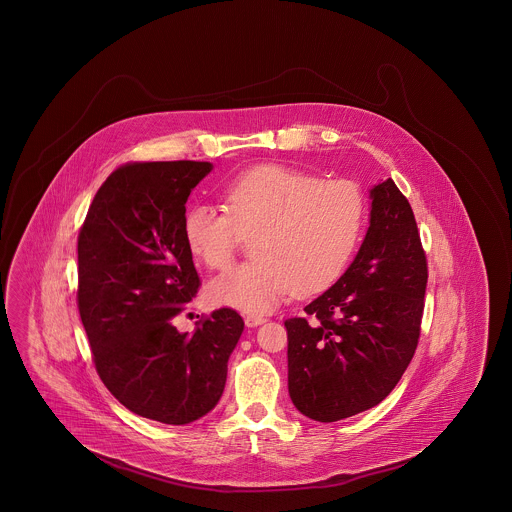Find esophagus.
Here are the masks:
<instances>
[{
  "instance_id": "obj_1",
  "label": "esophagus",
  "mask_w": 512,
  "mask_h": 512,
  "mask_svg": "<svg viewBox=\"0 0 512 512\" xmlns=\"http://www.w3.org/2000/svg\"><path fill=\"white\" fill-rule=\"evenodd\" d=\"M264 322H266L264 316H246V318H244L246 327H258V325H262Z\"/></svg>"
}]
</instances>
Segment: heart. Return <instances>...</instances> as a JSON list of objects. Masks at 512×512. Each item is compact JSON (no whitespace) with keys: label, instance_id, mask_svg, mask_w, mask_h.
<instances>
[{"label":"heart","instance_id":"obj_1","mask_svg":"<svg viewBox=\"0 0 512 512\" xmlns=\"http://www.w3.org/2000/svg\"><path fill=\"white\" fill-rule=\"evenodd\" d=\"M223 210L194 206L183 239L208 268H223L243 237L250 262L225 269L208 285L217 306L268 314L295 289L314 295L333 285L360 243L366 198L347 179L320 181L283 165H258L225 185Z\"/></svg>","mask_w":512,"mask_h":512}]
</instances>
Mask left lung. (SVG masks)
<instances>
[{"mask_svg":"<svg viewBox=\"0 0 512 512\" xmlns=\"http://www.w3.org/2000/svg\"><path fill=\"white\" fill-rule=\"evenodd\" d=\"M370 227L352 264L306 318L285 322L289 395L298 412L337 422L381 403L420 337L428 264L416 219L393 179L370 189Z\"/></svg>","mask_w":512,"mask_h":512,"instance_id":"obj_1","label":"left lung"}]
</instances>
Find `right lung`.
<instances>
[{
    "mask_svg": "<svg viewBox=\"0 0 512 512\" xmlns=\"http://www.w3.org/2000/svg\"><path fill=\"white\" fill-rule=\"evenodd\" d=\"M210 162L129 163L96 192L79 235V312L109 393L142 418L183 426L221 399L243 318L221 308L194 333L173 318L198 293L185 204Z\"/></svg>",
    "mask_w": 512,
    "mask_h": 512,
    "instance_id": "add662e5",
    "label": "right lung"
}]
</instances>
